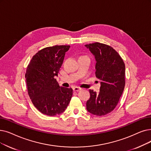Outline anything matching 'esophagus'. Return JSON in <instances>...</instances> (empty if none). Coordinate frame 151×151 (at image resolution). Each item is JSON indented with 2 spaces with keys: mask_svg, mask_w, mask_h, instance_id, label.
Here are the masks:
<instances>
[{
  "mask_svg": "<svg viewBox=\"0 0 151 151\" xmlns=\"http://www.w3.org/2000/svg\"><path fill=\"white\" fill-rule=\"evenodd\" d=\"M81 88L76 87V86H75V87H74V88H73V90L74 91H80V90H81Z\"/></svg>",
  "mask_w": 151,
  "mask_h": 151,
  "instance_id": "esophagus-1",
  "label": "esophagus"
}]
</instances>
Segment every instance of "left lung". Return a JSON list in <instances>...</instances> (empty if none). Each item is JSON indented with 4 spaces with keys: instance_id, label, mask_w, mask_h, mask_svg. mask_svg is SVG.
Returning <instances> with one entry per match:
<instances>
[{
    "instance_id": "obj_1",
    "label": "left lung",
    "mask_w": 151,
    "mask_h": 151,
    "mask_svg": "<svg viewBox=\"0 0 151 151\" xmlns=\"http://www.w3.org/2000/svg\"><path fill=\"white\" fill-rule=\"evenodd\" d=\"M85 46L95 57L96 76L101 80L99 93L89 89L86 109L94 115H106L114 110L123 92L125 65L120 55L110 45L94 42Z\"/></svg>"
}]
</instances>
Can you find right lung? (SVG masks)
<instances>
[{"label": "right lung", "mask_w": 151, "mask_h": 151, "mask_svg": "<svg viewBox=\"0 0 151 151\" xmlns=\"http://www.w3.org/2000/svg\"><path fill=\"white\" fill-rule=\"evenodd\" d=\"M70 45L44 48L32 57L25 74L28 95L42 114L55 116L63 113L70 102L73 89L60 86L55 79Z\"/></svg>", "instance_id": "right-lung-1"}]
</instances>
